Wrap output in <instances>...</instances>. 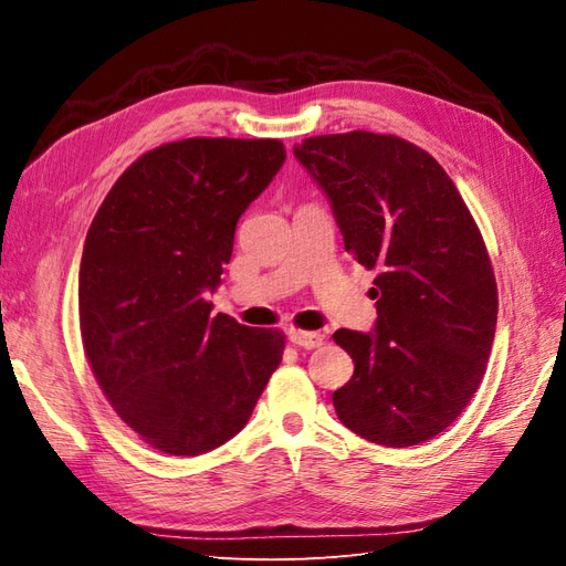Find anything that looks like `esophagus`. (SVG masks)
Segmentation results:
<instances>
[{"label": "esophagus", "instance_id": "34e87169", "mask_svg": "<svg viewBox=\"0 0 566 566\" xmlns=\"http://www.w3.org/2000/svg\"><path fill=\"white\" fill-rule=\"evenodd\" d=\"M287 335H290V342H293V345L304 347V349H316V347H321V345H323V339H325L321 333L297 331V328H293V331H290Z\"/></svg>", "mask_w": 566, "mask_h": 566}]
</instances>
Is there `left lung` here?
<instances>
[{
	"label": "left lung",
	"instance_id": "obj_1",
	"mask_svg": "<svg viewBox=\"0 0 566 566\" xmlns=\"http://www.w3.org/2000/svg\"><path fill=\"white\" fill-rule=\"evenodd\" d=\"M333 205L354 260L373 269L375 333L339 328L352 380L333 391L342 424L389 449L437 437L465 410L499 318L484 238L430 153L394 134H323L295 146Z\"/></svg>",
	"mask_w": 566,
	"mask_h": 566
}]
</instances>
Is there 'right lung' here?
I'll list each match as a JSON object with an SVG mask.
<instances>
[{"mask_svg":"<svg viewBox=\"0 0 566 566\" xmlns=\"http://www.w3.org/2000/svg\"><path fill=\"white\" fill-rule=\"evenodd\" d=\"M285 160L279 139H184L132 163L87 231L80 333L106 399L153 449L200 455L250 420L281 331L212 316L248 205Z\"/></svg>","mask_w":566,"mask_h":566,"instance_id":"1","label":"right lung"}]
</instances>
